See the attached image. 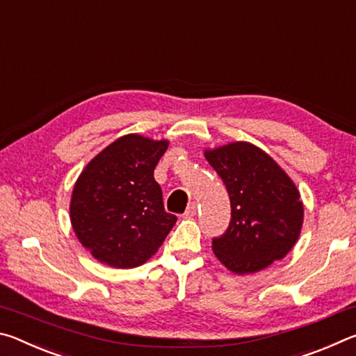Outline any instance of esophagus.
Segmentation results:
<instances>
[{"instance_id":"obj_1","label":"esophagus","mask_w":356,"mask_h":356,"mask_svg":"<svg viewBox=\"0 0 356 356\" xmlns=\"http://www.w3.org/2000/svg\"><path fill=\"white\" fill-rule=\"evenodd\" d=\"M196 213H197V204L196 202H190L188 207H186V210H185V215L193 216V215H196Z\"/></svg>"}]
</instances>
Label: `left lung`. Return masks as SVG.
<instances>
[{"instance_id": "left-lung-1", "label": "left lung", "mask_w": 356, "mask_h": 356, "mask_svg": "<svg viewBox=\"0 0 356 356\" xmlns=\"http://www.w3.org/2000/svg\"><path fill=\"white\" fill-rule=\"evenodd\" d=\"M225 184L231 221L212 240L215 256L234 273H254L284 257L300 236L303 204L276 161L250 143L206 150Z\"/></svg>"}]
</instances>
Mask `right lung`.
Here are the masks:
<instances>
[{"instance_id": "right-lung-1", "label": "right lung", "mask_w": 356, "mask_h": 356, "mask_svg": "<svg viewBox=\"0 0 356 356\" xmlns=\"http://www.w3.org/2000/svg\"><path fill=\"white\" fill-rule=\"evenodd\" d=\"M168 141L125 135L91 160L78 177L70 221L84 248L100 262L134 268L155 254L177 216L165 212L154 170Z\"/></svg>"}]
</instances>
